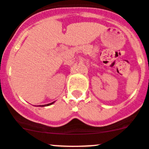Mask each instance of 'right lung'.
I'll return each mask as SVG.
<instances>
[{"label":"right lung","mask_w":149,"mask_h":149,"mask_svg":"<svg viewBox=\"0 0 149 149\" xmlns=\"http://www.w3.org/2000/svg\"><path fill=\"white\" fill-rule=\"evenodd\" d=\"M53 103H54V102H51V103H49V104H45V105H40V106H41V107H44V106H48V105H50V104H53Z\"/></svg>","instance_id":"add662e5"}]
</instances>
